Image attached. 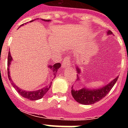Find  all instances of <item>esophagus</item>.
I'll use <instances>...</instances> for the list:
<instances>
[{
	"mask_svg": "<svg viewBox=\"0 0 128 128\" xmlns=\"http://www.w3.org/2000/svg\"><path fill=\"white\" fill-rule=\"evenodd\" d=\"M70 64V58L69 56H66L64 58V60H63V62H62V67L66 68H68Z\"/></svg>",
	"mask_w": 128,
	"mask_h": 128,
	"instance_id": "34e87169",
	"label": "esophagus"
}]
</instances>
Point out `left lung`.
I'll list each match as a JSON object with an SVG mask.
<instances>
[{
	"mask_svg": "<svg viewBox=\"0 0 128 128\" xmlns=\"http://www.w3.org/2000/svg\"><path fill=\"white\" fill-rule=\"evenodd\" d=\"M112 34V32L111 31L108 32V34ZM76 69L78 70V73H80L81 71L79 67L76 68ZM77 76H78L77 80L79 81L80 77L78 75H77ZM118 78V77L116 78L112 82H110V84L99 89H88L86 88H82L78 90V89L72 88V87L71 94L75 101L80 104L84 105L93 104L94 103L100 101L108 94V92L110 91V90L112 88L114 85L115 84Z\"/></svg>",
	"mask_w": 128,
	"mask_h": 128,
	"instance_id": "obj_1",
	"label": "left lung"
}]
</instances>
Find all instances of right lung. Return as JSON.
<instances>
[{"instance_id": "add662e5", "label": "right lung", "mask_w": 128, "mask_h": 128, "mask_svg": "<svg viewBox=\"0 0 128 128\" xmlns=\"http://www.w3.org/2000/svg\"><path fill=\"white\" fill-rule=\"evenodd\" d=\"M44 21H50L49 20H43ZM33 20H32L31 22H32ZM23 25V24H22ZM12 60V58L11 56V54H10V52L9 51L8 53V58H7V73H8V78L10 81L12 82V86H14V88L18 91V92L19 94H20L21 96H23L26 99H28L29 100H38V99H41L43 97V96L44 95L47 91L48 90V89L50 88V86H51V82L49 85H48L46 87H44L43 88L40 89V90H36V91H26V90H22V89L19 88L18 86H16L14 84V82H12V80L11 79V76L10 75V70H9V67H10V65L11 64V62ZM61 66V64L60 63H56L53 66H49V68L50 69V72H51V75H53V78H55L56 75V72L58 71V70L60 68Z\"/></svg>"}]
</instances>
